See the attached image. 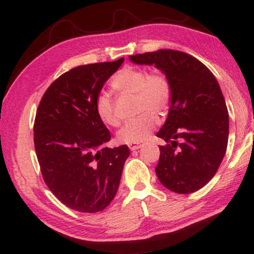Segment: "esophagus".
<instances>
[{
  "label": "esophagus",
  "instance_id": "esophagus-1",
  "mask_svg": "<svg viewBox=\"0 0 254 254\" xmlns=\"http://www.w3.org/2000/svg\"><path fill=\"white\" fill-rule=\"evenodd\" d=\"M142 146H143L142 144H130V145H128V147H130V150H131V151L139 150V149H141Z\"/></svg>",
  "mask_w": 254,
  "mask_h": 254
}]
</instances>
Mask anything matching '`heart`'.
I'll list each match as a JSON object with an SVG mask.
<instances>
[{"label": "heart", "mask_w": 254, "mask_h": 254, "mask_svg": "<svg viewBox=\"0 0 254 254\" xmlns=\"http://www.w3.org/2000/svg\"><path fill=\"white\" fill-rule=\"evenodd\" d=\"M111 87L120 94H135L136 118L127 121L118 132V140L126 144H137L147 139L158 124V117L151 112L165 113L172 101V86L162 73H149L144 68L126 66L111 80ZM95 112L109 127H118L120 119L115 112L113 99L101 92L95 100Z\"/></svg>", "instance_id": "heart-1"}]
</instances>
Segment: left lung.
I'll use <instances>...</instances> for the list:
<instances>
[{"label": "left lung", "instance_id": "1", "mask_svg": "<svg viewBox=\"0 0 254 254\" xmlns=\"http://www.w3.org/2000/svg\"><path fill=\"white\" fill-rule=\"evenodd\" d=\"M130 60L158 67L172 86L167 121L156 133L167 142L159 147L160 182L180 194L197 191L214 177L227 151L229 114L218 81L203 63L180 51L158 50Z\"/></svg>", "mask_w": 254, "mask_h": 254}]
</instances>
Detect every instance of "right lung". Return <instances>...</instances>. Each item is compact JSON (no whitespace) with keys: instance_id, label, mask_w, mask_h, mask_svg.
I'll return each mask as SVG.
<instances>
[{"instance_id":"obj_1","label":"right lung","mask_w":254,"mask_h":254,"mask_svg":"<svg viewBox=\"0 0 254 254\" xmlns=\"http://www.w3.org/2000/svg\"><path fill=\"white\" fill-rule=\"evenodd\" d=\"M124 59L76 66L43 94L34 121V146L44 182L64 205L95 213L117 194L127 145L105 147L111 134L95 112L96 96Z\"/></svg>"}]
</instances>
